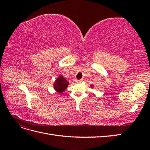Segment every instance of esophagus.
<instances>
[{"label":"esophagus","instance_id":"obj_1","mask_svg":"<svg viewBox=\"0 0 150 150\" xmlns=\"http://www.w3.org/2000/svg\"><path fill=\"white\" fill-rule=\"evenodd\" d=\"M75 82L76 83H81L82 82V80H78V79H76V81H75Z\"/></svg>","mask_w":150,"mask_h":150}]
</instances>
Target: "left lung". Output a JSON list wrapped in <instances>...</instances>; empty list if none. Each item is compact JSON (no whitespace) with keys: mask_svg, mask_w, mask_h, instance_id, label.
I'll return each instance as SVG.
<instances>
[{"mask_svg":"<svg viewBox=\"0 0 150 150\" xmlns=\"http://www.w3.org/2000/svg\"><path fill=\"white\" fill-rule=\"evenodd\" d=\"M90 86H91V88H94V84H91Z\"/></svg>","mask_w":150,"mask_h":150,"instance_id":"obj_1","label":"left lung"}]
</instances>
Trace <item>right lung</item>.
I'll return each mask as SVG.
<instances>
[{
  "label": "right lung",
  "mask_w": 150,
  "mask_h": 150,
  "mask_svg": "<svg viewBox=\"0 0 150 150\" xmlns=\"http://www.w3.org/2000/svg\"><path fill=\"white\" fill-rule=\"evenodd\" d=\"M69 84V81L64 78V77L62 75H59L58 76L55 81L54 82L53 88L56 91L61 94L63 93V92L65 91V90L67 89Z\"/></svg>",
  "instance_id": "right-lung-1"
}]
</instances>
